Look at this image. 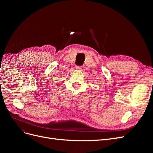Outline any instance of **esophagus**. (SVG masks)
I'll list each match as a JSON object with an SVG mask.
<instances>
[{"label":"esophagus","mask_w":153,"mask_h":153,"mask_svg":"<svg viewBox=\"0 0 153 153\" xmlns=\"http://www.w3.org/2000/svg\"><path fill=\"white\" fill-rule=\"evenodd\" d=\"M76 68H77L78 69H80V70L83 71V70H84V69H85V66H76Z\"/></svg>","instance_id":"esophagus-1"}]
</instances>
